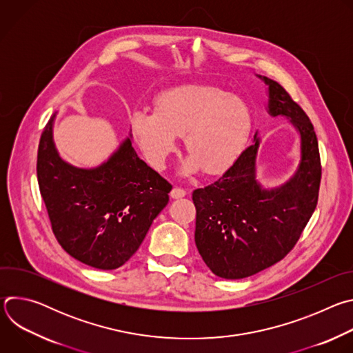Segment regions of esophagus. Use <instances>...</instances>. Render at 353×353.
Returning <instances> with one entry per match:
<instances>
[{
    "mask_svg": "<svg viewBox=\"0 0 353 353\" xmlns=\"http://www.w3.org/2000/svg\"><path fill=\"white\" fill-rule=\"evenodd\" d=\"M185 194H187L185 190H183V188H180V187H174V188L172 190V192H170V196L174 198V199H177V198L185 196Z\"/></svg>",
    "mask_w": 353,
    "mask_h": 353,
    "instance_id": "obj_1",
    "label": "esophagus"
}]
</instances>
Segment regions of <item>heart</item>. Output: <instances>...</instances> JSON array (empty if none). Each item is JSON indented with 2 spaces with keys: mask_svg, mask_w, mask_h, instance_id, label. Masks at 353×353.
<instances>
[{
  "mask_svg": "<svg viewBox=\"0 0 353 353\" xmlns=\"http://www.w3.org/2000/svg\"><path fill=\"white\" fill-rule=\"evenodd\" d=\"M251 114L240 99L212 86L190 83L168 89L155 99V112L135 110L130 130L148 162L161 169L184 137L190 158L184 172H226L240 157L251 131Z\"/></svg>",
  "mask_w": 353,
  "mask_h": 353,
  "instance_id": "b5f03b06",
  "label": "heart"
}]
</instances>
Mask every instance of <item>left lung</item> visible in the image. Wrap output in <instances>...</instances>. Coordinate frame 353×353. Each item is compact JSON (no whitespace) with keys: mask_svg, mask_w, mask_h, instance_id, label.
<instances>
[{"mask_svg":"<svg viewBox=\"0 0 353 353\" xmlns=\"http://www.w3.org/2000/svg\"><path fill=\"white\" fill-rule=\"evenodd\" d=\"M268 85V113L288 117L300 134V163L283 185L264 190L256 180L260 138L215 183L196 188L195 244L208 268L225 279L254 275L294 247L319 201L321 162L314 127L282 85Z\"/></svg>","mask_w":353,"mask_h":353,"instance_id":"8db88e82","label":"left lung"}]
</instances>
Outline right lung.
<instances>
[{
	"label": "right lung",
	"mask_w": 353,
	"mask_h": 353,
	"mask_svg": "<svg viewBox=\"0 0 353 353\" xmlns=\"http://www.w3.org/2000/svg\"><path fill=\"white\" fill-rule=\"evenodd\" d=\"M37 150V181L60 245L99 270L125 264L169 203L172 184L138 158L127 138L108 162L78 169L64 162L53 141V121Z\"/></svg>",
	"instance_id": "obj_1"
}]
</instances>
